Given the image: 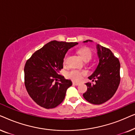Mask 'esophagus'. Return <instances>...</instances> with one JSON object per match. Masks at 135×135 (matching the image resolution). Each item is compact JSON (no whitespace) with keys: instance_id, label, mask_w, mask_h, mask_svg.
I'll use <instances>...</instances> for the list:
<instances>
[{"instance_id":"1","label":"esophagus","mask_w":135,"mask_h":135,"mask_svg":"<svg viewBox=\"0 0 135 135\" xmlns=\"http://www.w3.org/2000/svg\"><path fill=\"white\" fill-rule=\"evenodd\" d=\"M73 84L74 85H79V83H78V82H73Z\"/></svg>"}]
</instances>
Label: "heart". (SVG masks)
<instances>
[{
	"label": "heart",
	"mask_w": 135,
	"mask_h": 135,
	"mask_svg": "<svg viewBox=\"0 0 135 135\" xmlns=\"http://www.w3.org/2000/svg\"><path fill=\"white\" fill-rule=\"evenodd\" d=\"M78 53L80 55L81 58H82L83 60L85 61H88L91 58L92 53L89 48L88 47H84L82 49H79L78 50ZM68 55H66L64 58V64H66L67 61ZM86 75V73L85 71H78V70L73 69L72 71H69L68 74V76L72 80L75 81H80L82 79L83 76Z\"/></svg>",
	"instance_id": "obj_1"
}]
</instances>
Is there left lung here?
<instances>
[{
    "label": "left lung",
    "instance_id": "8db88e82",
    "mask_svg": "<svg viewBox=\"0 0 135 135\" xmlns=\"http://www.w3.org/2000/svg\"><path fill=\"white\" fill-rule=\"evenodd\" d=\"M91 40H86L84 42ZM99 62L97 69L88 77L95 84L86 83L87 90L83 94L88 102L93 104H103L113 97L119 87L120 76L119 59L108 48L97 45Z\"/></svg>",
    "mask_w": 135,
    "mask_h": 135
}]
</instances>
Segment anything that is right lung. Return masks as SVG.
Segmentation results:
<instances>
[{"label": "right lung", "instance_id": "add662e5", "mask_svg": "<svg viewBox=\"0 0 135 135\" xmlns=\"http://www.w3.org/2000/svg\"><path fill=\"white\" fill-rule=\"evenodd\" d=\"M77 42L53 40L34 52L25 66V85L30 97L45 109L56 108L63 101L72 82L60 75L68 50Z\"/></svg>", "mask_w": 135, "mask_h": 135}]
</instances>
